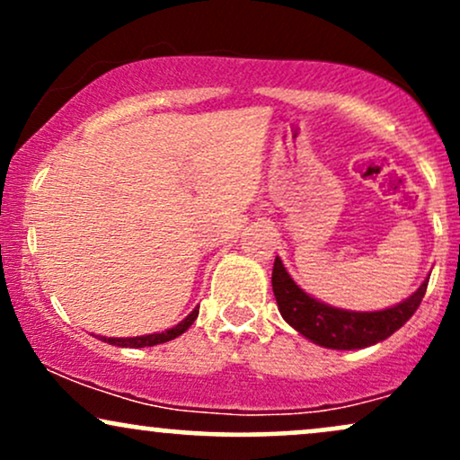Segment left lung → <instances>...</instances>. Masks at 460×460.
Instances as JSON below:
<instances>
[{
  "label": "left lung",
  "instance_id": "obj_1",
  "mask_svg": "<svg viewBox=\"0 0 460 460\" xmlns=\"http://www.w3.org/2000/svg\"><path fill=\"white\" fill-rule=\"evenodd\" d=\"M426 288H429V279L404 303L385 311L358 314V311L329 307L311 298L289 279L279 257L274 260L272 268V292L283 320L314 344L332 348V350H355V348H367L387 340L415 314Z\"/></svg>",
  "mask_w": 460,
  "mask_h": 460
}]
</instances>
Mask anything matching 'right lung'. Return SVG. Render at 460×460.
<instances>
[{
	"mask_svg": "<svg viewBox=\"0 0 460 460\" xmlns=\"http://www.w3.org/2000/svg\"><path fill=\"white\" fill-rule=\"evenodd\" d=\"M197 315H199V307L194 309L186 320H181L177 326H172V329H168L164 332H153V335H140V337H102V340L108 341V344H112V346H123V348L157 346V344H164V341L175 340V337L181 335V332H186L190 326H192V322L197 320Z\"/></svg>",
	"mask_w": 460,
	"mask_h": 460,
	"instance_id": "1",
	"label": "right lung"
}]
</instances>
